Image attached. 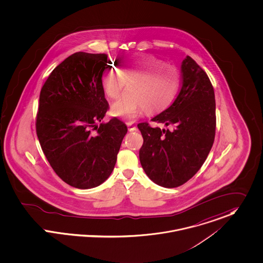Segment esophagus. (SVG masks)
I'll return each instance as SVG.
<instances>
[{
	"label": "esophagus",
	"mask_w": 263,
	"mask_h": 263,
	"mask_svg": "<svg viewBox=\"0 0 263 263\" xmlns=\"http://www.w3.org/2000/svg\"><path fill=\"white\" fill-rule=\"evenodd\" d=\"M127 126H128V130L130 131V132H132V131H136L137 130V128H136V126H134L133 125V123H127Z\"/></svg>",
	"instance_id": "34e87169"
}]
</instances>
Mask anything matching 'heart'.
Returning a JSON list of instances; mask_svg holds the SVG:
<instances>
[{
  "instance_id": "b5f03b06",
  "label": "heart",
  "mask_w": 263,
  "mask_h": 263,
  "mask_svg": "<svg viewBox=\"0 0 263 263\" xmlns=\"http://www.w3.org/2000/svg\"><path fill=\"white\" fill-rule=\"evenodd\" d=\"M103 72L102 86L110 99H117L128 81L129 89L112 106V114L134 120L147 109L166 108L179 88V72L175 65L148 54H134L118 60Z\"/></svg>"
}]
</instances>
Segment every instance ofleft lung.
Here are the masks:
<instances>
[{
  "mask_svg": "<svg viewBox=\"0 0 263 263\" xmlns=\"http://www.w3.org/2000/svg\"><path fill=\"white\" fill-rule=\"evenodd\" d=\"M165 127L139 123L143 137L139 159L147 176L163 187H176L196 175L213 146L216 131L214 88L202 67L186 57L181 88L174 103L151 119Z\"/></svg>",
  "mask_w": 263,
  "mask_h": 263,
  "instance_id": "8db88e82",
  "label": "left lung"
}]
</instances>
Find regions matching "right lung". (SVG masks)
<instances>
[{"mask_svg": "<svg viewBox=\"0 0 263 263\" xmlns=\"http://www.w3.org/2000/svg\"><path fill=\"white\" fill-rule=\"evenodd\" d=\"M107 59L76 52L52 70L40 91L39 143L55 174L77 189L96 187L110 176L128 130L117 118L102 122L109 109L102 86Z\"/></svg>", "mask_w": 263, "mask_h": 263, "instance_id": "obj_1", "label": "right lung"}]
</instances>
